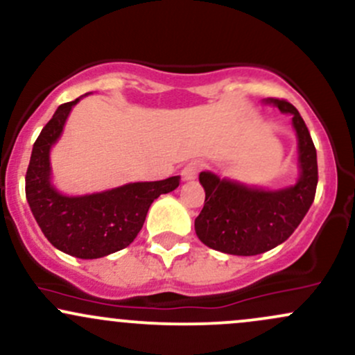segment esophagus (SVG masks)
<instances>
[{"label": "esophagus", "instance_id": "34e87169", "mask_svg": "<svg viewBox=\"0 0 355 355\" xmlns=\"http://www.w3.org/2000/svg\"><path fill=\"white\" fill-rule=\"evenodd\" d=\"M202 170H204V163L190 162V163H187V165L184 166V170H182V177H184V180H193V178H197V175L200 173Z\"/></svg>", "mask_w": 355, "mask_h": 355}]
</instances>
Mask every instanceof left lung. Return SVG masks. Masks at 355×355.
<instances>
[{
	"label": "left lung",
	"mask_w": 355,
	"mask_h": 355,
	"mask_svg": "<svg viewBox=\"0 0 355 355\" xmlns=\"http://www.w3.org/2000/svg\"><path fill=\"white\" fill-rule=\"evenodd\" d=\"M266 103L293 116L300 178L293 187L261 190L220 180L210 171L198 175L205 202L196 219V232L205 246L225 254L256 256L285 243L306 216L317 192V150L305 121L285 99L270 97Z\"/></svg>",
	"instance_id": "1"
}]
</instances>
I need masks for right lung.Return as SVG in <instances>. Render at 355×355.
Masks as SVG:
<instances>
[{"instance_id": "obj_1", "label": "right lung", "mask_w": 355, "mask_h": 355, "mask_svg": "<svg viewBox=\"0 0 355 355\" xmlns=\"http://www.w3.org/2000/svg\"><path fill=\"white\" fill-rule=\"evenodd\" d=\"M79 99L60 104L35 141L25 177L30 209L46 239L62 252L96 259L130 246L141 231L155 198L180 185V177L136 182L106 192L69 197L50 184V148L60 138Z\"/></svg>"}]
</instances>
